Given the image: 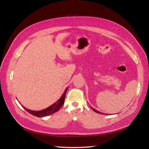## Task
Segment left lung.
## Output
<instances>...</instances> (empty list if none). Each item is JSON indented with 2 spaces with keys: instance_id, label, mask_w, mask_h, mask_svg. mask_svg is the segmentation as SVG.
<instances>
[{
  "instance_id": "1",
  "label": "left lung",
  "mask_w": 149,
  "mask_h": 149,
  "mask_svg": "<svg viewBox=\"0 0 149 149\" xmlns=\"http://www.w3.org/2000/svg\"><path fill=\"white\" fill-rule=\"evenodd\" d=\"M91 109L93 110V111H94V112H96V113H101V114H103L102 113H101L100 112H98L97 111H96V109H93V108H92L91 107Z\"/></svg>"
}]
</instances>
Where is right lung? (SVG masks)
Instances as JSON below:
<instances>
[{
  "instance_id": "1",
  "label": "right lung",
  "mask_w": 149,
  "mask_h": 149,
  "mask_svg": "<svg viewBox=\"0 0 149 149\" xmlns=\"http://www.w3.org/2000/svg\"><path fill=\"white\" fill-rule=\"evenodd\" d=\"M68 88H66L64 93L63 94V95L61 96V97H60V99L58 101H57L56 102H55L54 104H52V106H49L48 107H47L45 109H43V110H41V111H32V110L27 109V108L24 107L23 106H22L24 107V109L26 110L27 112H28L29 113H30L31 114H32L33 115H34V116H36V117H43L48 116V115L58 111L59 109L61 107V106H63V105L64 103L65 96L66 92H67Z\"/></svg>"
}]
</instances>
